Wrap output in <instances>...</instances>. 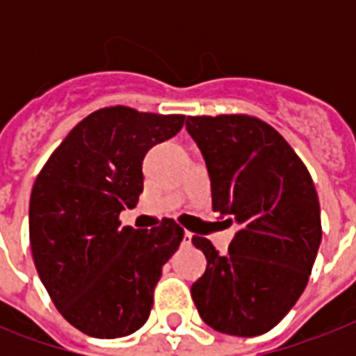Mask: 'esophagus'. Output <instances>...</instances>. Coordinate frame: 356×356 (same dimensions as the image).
<instances>
[{"label":"esophagus","mask_w":356,"mask_h":356,"mask_svg":"<svg viewBox=\"0 0 356 356\" xmlns=\"http://www.w3.org/2000/svg\"><path fill=\"white\" fill-rule=\"evenodd\" d=\"M183 245H192V233H188V231L183 236Z\"/></svg>","instance_id":"esophagus-1"}]
</instances>
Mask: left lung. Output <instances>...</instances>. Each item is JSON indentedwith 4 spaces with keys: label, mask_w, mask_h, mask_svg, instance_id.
<instances>
[{
    "label": "left lung",
    "mask_w": 356,
    "mask_h": 356,
    "mask_svg": "<svg viewBox=\"0 0 356 356\" xmlns=\"http://www.w3.org/2000/svg\"><path fill=\"white\" fill-rule=\"evenodd\" d=\"M186 129L207 162L212 209L240 227L227 254L192 238L207 257L192 298L214 331L259 337L309 282L321 242L314 181L286 140L254 116H188Z\"/></svg>",
    "instance_id": "left-lung-1"
}]
</instances>
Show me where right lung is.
<instances>
[{
    "instance_id": "obj_1",
    "label": "right lung",
    "mask_w": 356,
    "mask_h": 356,
    "mask_svg": "<svg viewBox=\"0 0 356 356\" xmlns=\"http://www.w3.org/2000/svg\"><path fill=\"white\" fill-rule=\"evenodd\" d=\"M183 123V114L99 108L36 175L29 201L36 271L64 320L88 337H127L149 318L162 266L184 231L170 218L151 231L122 227L120 212L138 203L147 149Z\"/></svg>"
}]
</instances>
